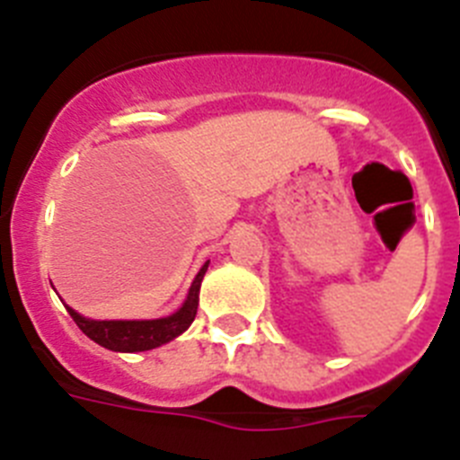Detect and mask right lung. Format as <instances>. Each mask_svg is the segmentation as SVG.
<instances>
[{
    "label": "right lung",
    "instance_id": "add662e5",
    "mask_svg": "<svg viewBox=\"0 0 460 460\" xmlns=\"http://www.w3.org/2000/svg\"><path fill=\"white\" fill-rule=\"evenodd\" d=\"M209 267V260L200 267V271L195 274L193 283L189 288L184 304L170 315L154 320H92L80 315L78 311H73L68 304H64L75 324L83 329V334H87L93 343L103 345L105 350L112 352H145L161 348V345L170 343L177 336H181L190 323L195 320L198 313V302H200V286L205 279V271ZM62 299V296H59Z\"/></svg>",
    "mask_w": 460,
    "mask_h": 460
}]
</instances>
